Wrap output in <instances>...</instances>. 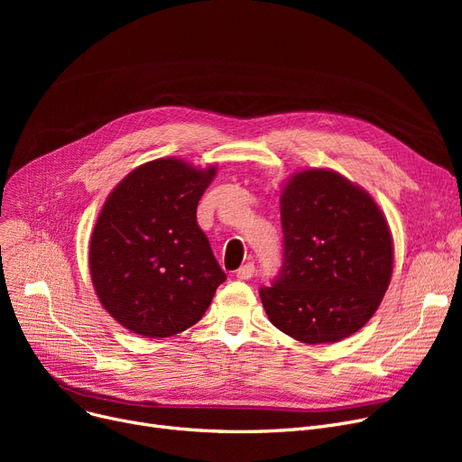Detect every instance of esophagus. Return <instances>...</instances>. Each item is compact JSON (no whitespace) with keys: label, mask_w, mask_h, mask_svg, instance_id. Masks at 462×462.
<instances>
[{"label":"esophagus","mask_w":462,"mask_h":462,"mask_svg":"<svg viewBox=\"0 0 462 462\" xmlns=\"http://www.w3.org/2000/svg\"><path fill=\"white\" fill-rule=\"evenodd\" d=\"M254 275V263L247 262L245 265H241V268L236 272V277L241 281H249Z\"/></svg>","instance_id":"esophagus-1"}]
</instances>
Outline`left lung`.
I'll list each match as a JSON object with an SVG mask.
<instances>
[{
  "label": "left lung",
  "mask_w": 462,
  "mask_h": 462,
  "mask_svg": "<svg viewBox=\"0 0 462 462\" xmlns=\"http://www.w3.org/2000/svg\"><path fill=\"white\" fill-rule=\"evenodd\" d=\"M282 268L260 288L272 324L305 345L337 343L369 322L390 286L393 237L371 194L326 168L281 194Z\"/></svg>",
  "instance_id": "obj_1"
}]
</instances>
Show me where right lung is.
<instances>
[{"instance_id":"obj_1","label":"right lung","mask_w":462,"mask_h":462,"mask_svg":"<svg viewBox=\"0 0 462 462\" xmlns=\"http://www.w3.org/2000/svg\"><path fill=\"white\" fill-rule=\"evenodd\" d=\"M217 174L166 157L134 168L110 192L89 241V272L110 317L142 337L197 324L226 273L197 223Z\"/></svg>"}]
</instances>
